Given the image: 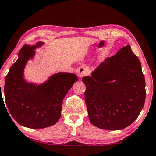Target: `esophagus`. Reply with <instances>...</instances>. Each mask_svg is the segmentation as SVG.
Returning a JSON list of instances; mask_svg holds the SVG:
<instances>
[{"instance_id":"1","label":"esophagus","mask_w":156,"mask_h":156,"mask_svg":"<svg viewBox=\"0 0 156 156\" xmlns=\"http://www.w3.org/2000/svg\"><path fill=\"white\" fill-rule=\"evenodd\" d=\"M88 73V69L85 66H80L78 69V74L80 78H83V76H86Z\"/></svg>"}]
</instances>
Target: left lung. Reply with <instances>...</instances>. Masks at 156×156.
<instances>
[{
  "label": "left lung",
  "instance_id": "8db88e82",
  "mask_svg": "<svg viewBox=\"0 0 156 156\" xmlns=\"http://www.w3.org/2000/svg\"><path fill=\"white\" fill-rule=\"evenodd\" d=\"M82 81L90 122L104 130H122L139 116L146 98L139 59L127 45L106 58Z\"/></svg>",
  "mask_w": 156,
  "mask_h": 156
}]
</instances>
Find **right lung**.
<instances>
[{
	"mask_svg": "<svg viewBox=\"0 0 156 156\" xmlns=\"http://www.w3.org/2000/svg\"><path fill=\"white\" fill-rule=\"evenodd\" d=\"M43 44L38 41L34 46L22 47L18 59L9 69L4 87L5 100L12 117L23 126L35 129L58 122L64 98L78 80L76 74L66 72L53 74L40 85L25 80L26 65L35 55L34 50Z\"/></svg>",
	"mask_w": 156,
	"mask_h": 156,
	"instance_id": "1",
	"label": "right lung"
}]
</instances>
